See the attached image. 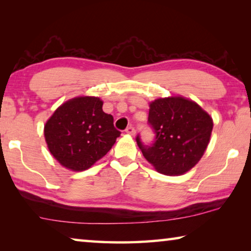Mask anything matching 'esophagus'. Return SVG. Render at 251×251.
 <instances>
[{
  "instance_id": "34e87169",
  "label": "esophagus",
  "mask_w": 251,
  "mask_h": 251,
  "mask_svg": "<svg viewBox=\"0 0 251 251\" xmlns=\"http://www.w3.org/2000/svg\"><path fill=\"white\" fill-rule=\"evenodd\" d=\"M125 131H126V133L128 134V135H135V128H134L133 126H128V127H127V128L125 129Z\"/></svg>"
}]
</instances>
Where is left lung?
I'll use <instances>...</instances> for the list:
<instances>
[{
  "label": "left lung",
  "instance_id": "left-lung-1",
  "mask_svg": "<svg viewBox=\"0 0 251 251\" xmlns=\"http://www.w3.org/2000/svg\"><path fill=\"white\" fill-rule=\"evenodd\" d=\"M148 124L155 133L154 143L144 145L137 135V145L157 172L171 176L182 175L201 160L214 126L201 106L181 96L151 101Z\"/></svg>",
  "mask_w": 251,
  "mask_h": 251
}]
</instances>
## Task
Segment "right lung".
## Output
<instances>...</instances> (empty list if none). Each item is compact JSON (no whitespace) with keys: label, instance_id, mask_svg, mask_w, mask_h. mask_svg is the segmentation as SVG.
Returning <instances> with one entry per match:
<instances>
[{"label":"right lung","instance_id":"obj_1","mask_svg":"<svg viewBox=\"0 0 251 251\" xmlns=\"http://www.w3.org/2000/svg\"><path fill=\"white\" fill-rule=\"evenodd\" d=\"M120 135L113 116L103 112V101L93 96L65 101L44 126L50 154L74 172L85 171L104 157Z\"/></svg>","mask_w":251,"mask_h":251}]
</instances>
